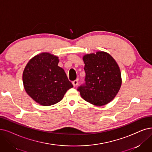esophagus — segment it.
Listing matches in <instances>:
<instances>
[{
  "label": "esophagus",
  "instance_id": "1",
  "mask_svg": "<svg viewBox=\"0 0 152 152\" xmlns=\"http://www.w3.org/2000/svg\"><path fill=\"white\" fill-rule=\"evenodd\" d=\"M77 83H78V80H74V82H72V84H73V86H74V87H75L76 86H77Z\"/></svg>",
  "mask_w": 152,
  "mask_h": 152
}]
</instances>
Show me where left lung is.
<instances>
[{"instance_id":"left-lung-1","label":"left lung","mask_w":152,"mask_h":152,"mask_svg":"<svg viewBox=\"0 0 152 152\" xmlns=\"http://www.w3.org/2000/svg\"><path fill=\"white\" fill-rule=\"evenodd\" d=\"M86 83L78 88L82 98L96 106L105 105L118 94L122 85L117 63L110 54L102 51L83 57Z\"/></svg>"}]
</instances>
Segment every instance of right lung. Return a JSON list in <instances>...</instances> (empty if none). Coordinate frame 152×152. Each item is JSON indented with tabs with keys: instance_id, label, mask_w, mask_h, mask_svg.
<instances>
[{
	"instance_id": "add662e5",
	"label": "right lung",
	"mask_w": 152,
	"mask_h": 152,
	"mask_svg": "<svg viewBox=\"0 0 152 152\" xmlns=\"http://www.w3.org/2000/svg\"><path fill=\"white\" fill-rule=\"evenodd\" d=\"M58 57L42 52L30 59L23 72V87L31 98L43 106L62 100L73 85L64 70L58 66Z\"/></svg>"
}]
</instances>
